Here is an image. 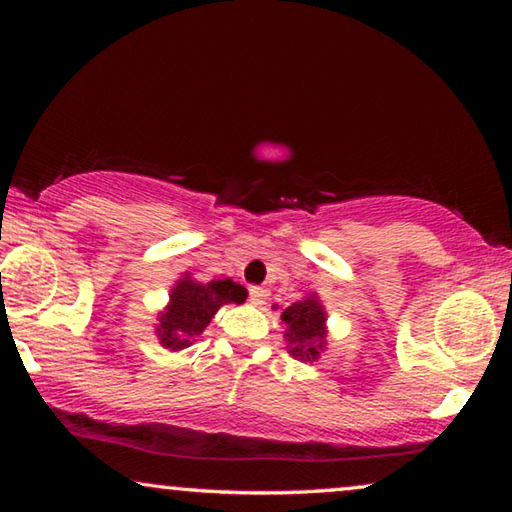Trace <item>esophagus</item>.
I'll return each mask as SVG.
<instances>
[{"mask_svg": "<svg viewBox=\"0 0 512 512\" xmlns=\"http://www.w3.org/2000/svg\"><path fill=\"white\" fill-rule=\"evenodd\" d=\"M266 298H268V289H264V287L250 289V302H253L255 307L266 305Z\"/></svg>", "mask_w": 512, "mask_h": 512, "instance_id": "obj_1", "label": "esophagus"}]
</instances>
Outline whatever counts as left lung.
<instances>
[{
  "instance_id": "8db88e82",
  "label": "left lung",
  "mask_w": 512,
  "mask_h": 512,
  "mask_svg": "<svg viewBox=\"0 0 512 512\" xmlns=\"http://www.w3.org/2000/svg\"><path fill=\"white\" fill-rule=\"evenodd\" d=\"M277 309V305H273ZM282 320L287 323L284 339L287 350L298 361H318L320 354L327 350V311L318 293H309L291 307L282 309Z\"/></svg>"
}]
</instances>
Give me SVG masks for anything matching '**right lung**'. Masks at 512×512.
Here are the masks:
<instances>
[{
    "label": "right lung",
    "mask_w": 512,
    "mask_h": 512,
    "mask_svg": "<svg viewBox=\"0 0 512 512\" xmlns=\"http://www.w3.org/2000/svg\"><path fill=\"white\" fill-rule=\"evenodd\" d=\"M248 291L230 277L219 282H198L192 273H183L169 291L167 307L158 311L155 336L164 350L178 352L192 345L212 323L223 305H241Z\"/></svg>",
    "instance_id": "1"
}]
</instances>
